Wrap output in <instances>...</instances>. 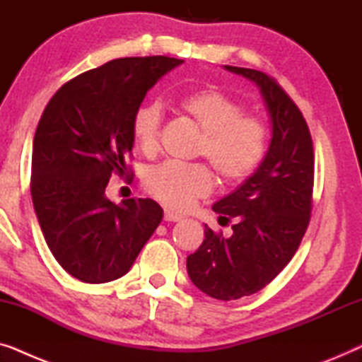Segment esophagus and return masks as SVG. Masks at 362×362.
Here are the masks:
<instances>
[{"label":"esophagus","mask_w":362,"mask_h":362,"mask_svg":"<svg viewBox=\"0 0 362 362\" xmlns=\"http://www.w3.org/2000/svg\"><path fill=\"white\" fill-rule=\"evenodd\" d=\"M181 219H182V216L175 214V212H171V211H165V221L166 222H180Z\"/></svg>","instance_id":"1"}]
</instances>
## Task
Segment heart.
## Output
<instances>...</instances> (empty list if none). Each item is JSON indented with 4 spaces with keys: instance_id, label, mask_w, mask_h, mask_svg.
Returning a JSON list of instances; mask_svg holds the SVG:
<instances>
[{
    "instance_id": "1",
    "label": "heart",
    "mask_w": 362,
    "mask_h": 362,
    "mask_svg": "<svg viewBox=\"0 0 362 362\" xmlns=\"http://www.w3.org/2000/svg\"><path fill=\"white\" fill-rule=\"evenodd\" d=\"M180 108L202 130L197 155L207 158L221 181L240 182L259 168L267 150V128L257 117L244 115L239 102L214 88H202L182 97ZM161 118L158 103H145L133 115V138L146 155L160 145ZM143 182L158 201L180 211L212 189V176L204 165L176 161L151 168Z\"/></svg>"
}]
</instances>
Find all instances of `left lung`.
I'll use <instances>...</instances> for the list:
<instances>
[{"label":"left lung","mask_w":362,"mask_h":362,"mask_svg":"<svg viewBox=\"0 0 362 362\" xmlns=\"http://www.w3.org/2000/svg\"><path fill=\"white\" fill-rule=\"evenodd\" d=\"M224 69L255 83L272 127L269 150L254 175L212 206L221 219H234L232 235L204 226V242L187 257L192 284L229 301L257 293L295 255L310 222L315 161L308 125L284 88L260 71Z\"/></svg>","instance_id":"left-lung-1"}]
</instances>
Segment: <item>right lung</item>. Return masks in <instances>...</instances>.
Masks as SVG:
<instances>
[{
  "label": "right lung",
  "mask_w": 362,
  "mask_h": 362,
  "mask_svg": "<svg viewBox=\"0 0 362 362\" xmlns=\"http://www.w3.org/2000/svg\"><path fill=\"white\" fill-rule=\"evenodd\" d=\"M182 59L122 57L59 88L33 143L31 196L39 226L59 265L86 284L130 270L163 219L153 199H108L113 173H128L132 120L146 92Z\"/></svg>",
  "instance_id": "1"
}]
</instances>
